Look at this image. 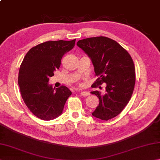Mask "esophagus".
Wrapping results in <instances>:
<instances>
[{"label": "esophagus", "instance_id": "esophagus-1", "mask_svg": "<svg viewBox=\"0 0 160 160\" xmlns=\"http://www.w3.org/2000/svg\"><path fill=\"white\" fill-rule=\"evenodd\" d=\"M89 94H90L89 92H88V91H81V92H80L81 96H89Z\"/></svg>", "mask_w": 160, "mask_h": 160}]
</instances>
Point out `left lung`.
<instances>
[{
  "label": "left lung",
  "mask_w": 160,
  "mask_h": 160,
  "mask_svg": "<svg viewBox=\"0 0 160 160\" xmlns=\"http://www.w3.org/2000/svg\"><path fill=\"white\" fill-rule=\"evenodd\" d=\"M77 45L90 58L98 77L93 86L107 84L106 93L91 91L99 98L92 115L108 120L120 114L130 100L135 83V66L131 56L120 44L104 36L80 40Z\"/></svg>",
  "instance_id": "left-lung-1"
}]
</instances>
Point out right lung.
<instances>
[{
	"label": "right lung",
	"mask_w": 160,
	"mask_h": 160,
	"mask_svg": "<svg viewBox=\"0 0 160 160\" xmlns=\"http://www.w3.org/2000/svg\"><path fill=\"white\" fill-rule=\"evenodd\" d=\"M76 39L45 42L32 47L20 65L18 85L24 102L32 113L43 120L62 114L71 91L65 86L53 88L49 78L59 69L64 54L75 45Z\"/></svg>",
	"instance_id": "obj_1"
}]
</instances>
